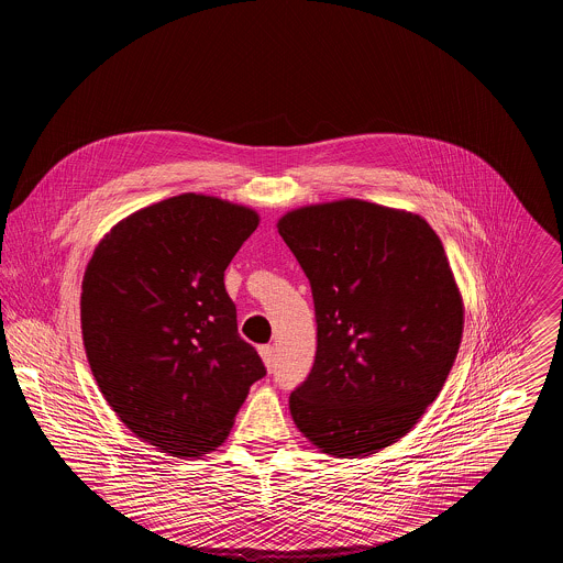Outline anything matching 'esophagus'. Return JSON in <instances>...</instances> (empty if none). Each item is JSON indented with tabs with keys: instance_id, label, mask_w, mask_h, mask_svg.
I'll return each instance as SVG.
<instances>
[{
	"instance_id": "obj_1",
	"label": "esophagus",
	"mask_w": 563,
	"mask_h": 563,
	"mask_svg": "<svg viewBox=\"0 0 563 563\" xmlns=\"http://www.w3.org/2000/svg\"><path fill=\"white\" fill-rule=\"evenodd\" d=\"M260 355H262V362H264V366H266V371L268 373H273V368H275V349L273 346H260Z\"/></svg>"
}]
</instances>
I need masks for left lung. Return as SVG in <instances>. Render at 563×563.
<instances>
[{
	"label": "left lung",
	"instance_id": "left-lung-1",
	"mask_svg": "<svg viewBox=\"0 0 563 563\" xmlns=\"http://www.w3.org/2000/svg\"><path fill=\"white\" fill-rule=\"evenodd\" d=\"M277 230L317 312L292 420L327 455H373L418 422L457 357L464 303L444 246L422 217L362 199L292 210Z\"/></svg>",
	"mask_w": 563,
	"mask_h": 563
}]
</instances>
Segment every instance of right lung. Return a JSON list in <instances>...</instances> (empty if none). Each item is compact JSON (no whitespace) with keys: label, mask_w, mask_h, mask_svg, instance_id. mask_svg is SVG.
Returning <instances> with one entry per match:
<instances>
[{"label":"right lung","mask_w":563,"mask_h":563,"mask_svg":"<svg viewBox=\"0 0 563 563\" xmlns=\"http://www.w3.org/2000/svg\"><path fill=\"white\" fill-rule=\"evenodd\" d=\"M257 223L246 206L186 192L119 221L86 266L81 338L92 377L121 422L173 457L221 446L266 375L223 282Z\"/></svg>","instance_id":"obj_1"}]
</instances>
